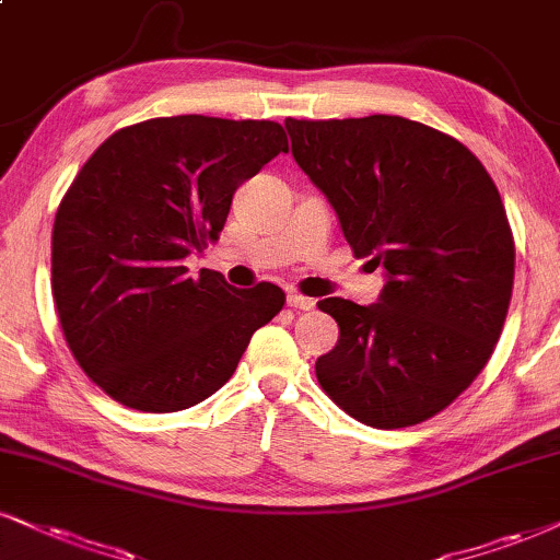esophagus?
Returning <instances> with one entry per match:
<instances>
[{
	"instance_id": "obj_1",
	"label": "esophagus",
	"mask_w": 560,
	"mask_h": 560,
	"mask_svg": "<svg viewBox=\"0 0 560 560\" xmlns=\"http://www.w3.org/2000/svg\"><path fill=\"white\" fill-rule=\"evenodd\" d=\"M288 306L291 308H301V312H312L316 303L308 299V295H301V293H288Z\"/></svg>"
}]
</instances>
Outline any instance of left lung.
Instances as JSON below:
<instances>
[{
  "instance_id": "1",
  "label": "left lung",
  "mask_w": 560,
  "mask_h": 560,
  "mask_svg": "<svg viewBox=\"0 0 560 560\" xmlns=\"http://www.w3.org/2000/svg\"><path fill=\"white\" fill-rule=\"evenodd\" d=\"M358 259L386 269L378 303L319 301L340 340L316 361L350 418L407 428L491 361L514 288V236L491 174L459 140L402 116L285 119Z\"/></svg>"
}]
</instances>
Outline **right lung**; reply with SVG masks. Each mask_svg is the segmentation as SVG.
Instances as JSON below:
<instances>
[{"label": "right lung", "instance_id": "1", "mask_svg": "<svg viewBox=\"0 0 560 560\" xmlns=\"http://www.w3.org/2000/svg\"><path fill=\"white\" fill-rule=\"evenodd\" d=\"M288 153L278 121L163 116L114 132L61 197L51 293L74 361L116 402L176 412L233 376L280 314L272 282L248 291L184 259L223 231L246 178Z\"/></svg>", "mask_w": 560, "mask_h": 560}]
</instances>
